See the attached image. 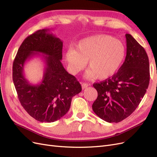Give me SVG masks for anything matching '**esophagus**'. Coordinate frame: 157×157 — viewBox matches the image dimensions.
<instances>
[{"label": "esophagus", "instance_id": "34e87169", "mask_svg": "<svg viewBox=\"0 0 157 157\" xmlns=\"http://www.w3.org/2000/svg\"><path fill=\"white\" fill-rule=\"evenodd\" d=\"M88 86H89V84H87V83H85V82L82 83V88L83 90L85 89V88H86Z\"/></svg>", "mask_w": 157, "mask_h": 157}]
</instances>
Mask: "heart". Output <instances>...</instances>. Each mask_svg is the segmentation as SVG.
<instances>
[{
  "label": "heart",
  "mask_w": 157,
  "mask_h": 157,
  "mask_svg": "<svg viewBox=\"0 0 157 157\" xmlns=\"http://www.w3.org/2000/svg\"><path fill=\"white\" fill-rule=\"evenodd\" d=\"M126 56V46L119 39L108 35H97L80 40L75 50L65 54L70 72L76 75L86 65L85 74L88 79H106L119 70Z\"/></svg>",
  "instance_id": "obj_1"
}]
</instances>
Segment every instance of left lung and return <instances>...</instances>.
<instances>
[{"label": "left lung", "instance_id": "obj_1", "mask_svg": "<svg viewBox=\"0 0 157 157\" xmlns=\"http://www.w3.org/2000/svg\"><path fill=\"white\" fill-rule=\"evenodd\" d=\"M126 56L118 72L94 83L98 98L92 109L101 119L119 122L134 112L149 86V58L145 49L130 34H126Z\"/></svg>", "mask_w": 157, "mask_h": 157}]
</instances>
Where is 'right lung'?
I'll list each match as a JSON object with an SVG mask.
<instances>
[{"label":"right lung","instance_id":"right-lung-1","mask_svg":"<svg viewBox=\"0 0 157 157\" xmlns=\"http://www.w3.org/2000/svg\"><path fill=\"white\" fill-rule=\"evenodd\" d=\"M48 31L39 30L23 40L12 69L13 82L21 105L30 116L42 122H52L63 117L69 111L72 98L82 91L77 78L61 62L63 42ZM36 55L44 58L46 67L42 82L34 85L25 78L23 67L28 59Z\"/></svg>","mask_w":157,"mask_h":157}]
</instances>
